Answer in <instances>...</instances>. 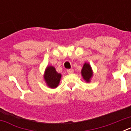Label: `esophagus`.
Segmentation results:
<instances>
[{"label": "esophagus", "instance_id": "34e87169", "mask_svg": "<svg viewBox=\"0 0 131 131\" xmlns=\"http://www.w3.org/2000/svg\"><path fill=\"white\" fill-rule=\"evenodd\" d=\"M67 72H68V73H73L74 72V70L73 69H68V70H67Z\"/></svg>", "mask_w": 131, "mask_h": 131}]
</instances>
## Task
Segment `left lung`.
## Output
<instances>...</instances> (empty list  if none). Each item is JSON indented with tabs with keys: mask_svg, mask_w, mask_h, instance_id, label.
<instances>
[{
	"mask_svg": "<svg viewBox=\"0 0 131 131\" xmlns=\"http://www.w3.org/2000/svg\"><path fill=\"white\" fill-rule=\"evenodd\" d=\"M81 75L83 79L86 83H90L91 81L92 76H93V71L91 68V65L89 63H85L83 65V68L81 69Z\"/></svg>",
	"mask_w": 131,
	"mask_h": 131,
	"instance_id": "obj_1",
	"label": "left lung"
}]
</instances>
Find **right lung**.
Segmentation results:
<instances>
[{
	"label": "right lung",
	"instance_id": "1",
	"mask_svg": "<svg viewBox=\"0 0 131 131\" xmlns=\"http://www.w3.org/2000/svg\"><path fill=\"white\" fill-rule=\"evenodd\" d=\"M62 75L56 71L52 66H48L44 73V79L47 86L51 89H56L59 85Z\"/></svg>",
	"mask_w": 131,
	"mask_h": 131
}]
</instances>
